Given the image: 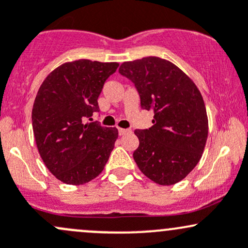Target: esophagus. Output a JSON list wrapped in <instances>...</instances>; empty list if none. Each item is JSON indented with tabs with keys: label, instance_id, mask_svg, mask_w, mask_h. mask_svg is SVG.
I'll return each mask as SVG.
<instances>
[{
	"label": "esophagus",
	"instance_id": "esophagus-1",
	"mask_svg": "<svg viewBox=\"0 0 248 248\" xmlns=\"http://www.w3.org/2000/svg\"><path fill=\"white\" fill-rule=\"evenodd\" d=\"M118 132H119V135L123 136V135H125V134H127V132H130V130H127V129H122V127H118Z\"/></svg>",
	"mask_w": 248,
	"mask_h": 248
}]
</instances>
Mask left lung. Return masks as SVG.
Masks as SVG:
<instances>
[{
    "instance_id": "obj_1",
    "label": "left lung",
    "mask_w": 248,
    "mask_h": 248,
    "mask_svg": "<svg viewBox=\"0 0 248 248\" xmlns=\"http://www.w3.org/2000/svg\"><path fill=\"white\" fill-rule=\"evenodd\" d=\"M119 73L135 84L142 108L154 111L153 126L135 131L136 164L158 185L180 182L199 163L208 137L201 93L185 72L157 57L123 62Z\"/></svg>"
}]
</instances>
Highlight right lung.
<instances>
[{
  "label": "right lung",
  "mask_w": 248,
  "mask_h": 248,
  "mask_svg": "<svg viewBox=\"0 0 248 248\" xmlns=\"http://www.w3.org/2000/svg\"><path fill=\"white\" fill-rule=\"evenodd\" d=\"M118 66L86 59L65 62L40 86L31 111L34 137L44 163L61 182H90L113 150L118 130L87 119L99 111L104 82Z\"/></svg>",
  "instance_id": "right-lung-1"
}]
</instances>
